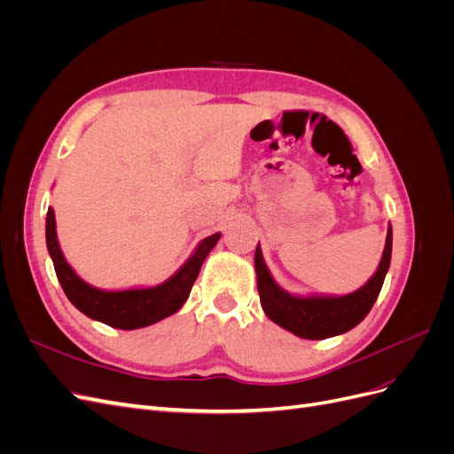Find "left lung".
<instances>
[{"mask_svg":"<svg viewBox=\"0 0 454 454\" xmlns=\"http://www.w3.org/2000/svg\"><path fill=\"white\" fill-rule=\"evenodd\" d=\"M392 257V227L387 232V244L377 272L360 290L347 295H292L274 282L265 265L263 254L255 248L257 292L269 318L301 339H327L350 332L369 314L380 294Z\"/></svg>","mask_w":454,"mask_h":454,"instance_id":"obj_1","label":"left lung"}]
</instances>
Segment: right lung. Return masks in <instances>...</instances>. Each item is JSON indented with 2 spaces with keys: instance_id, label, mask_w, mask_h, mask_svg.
I'll return each instance as SVG.
<instances>
[{
  "instance_id": "add662e5",
  "label": "right lung",
  "mask_w": 454,
  "mask_h": 454,
  "mask_svg": "<svg viewBox=\"0 0 454 454\" xmlns=\"http://www.w3.org/2000/svg\"><path fill=\"white\" fill-rule=\"evenodd\" d=\"M45 237L47 250L52 259L54 270H57L59 282L66 297L72 301V305L77 310L92 320H98L117 329H140L167 318V316L182 309L191 294V287H193L199 277L206 255L212 252L222 232H215V235L200 240L193 255L162 284L153 287H130V290L114 292L90 286L77 277L75 270L67 263L60 250L57 237V219H54V210L51 206L47 210Z\"/></svg>"
}]
</instances>
